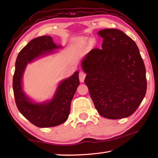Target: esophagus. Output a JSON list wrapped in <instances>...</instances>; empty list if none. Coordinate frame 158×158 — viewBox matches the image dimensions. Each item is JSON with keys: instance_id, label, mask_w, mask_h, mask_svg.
<instances>
[{"instance_id": "34e87169", "label": "esophagus", "mask_w": 158, "mask_h": 158, "mask_svg": "<svg viewBox=\"0 0 158 158\" xmlns=\"http://www.w3.org/2000/svg\"><path fill=\"white\" fill-rule=\"evenodd\" d=\"M85 74L84 73V72H79V81L81 82H84V79H85Z\"/></svg>"}]
</instances>
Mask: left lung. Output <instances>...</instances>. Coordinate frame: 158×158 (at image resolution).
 <instances>
[{
    "label": "left lung",
    "mask_w": 158,
    "mask_h": 158,
    "mask_svg": "<svg viewBox=\"0 0 158 158\" xmlns=\"http://www.w3.org/2000/svg\"><path fill=\"white\" fill-rule=\"evenodd\" d=\"M102 49H93L81 60L84 80L100 116L121 119L132 115L145 97L146 68L137 44L118 29L98 32Z\"/></svg>",
    "instance_id": "8db88e82"
}]
</instances>
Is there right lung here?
Returning <instances> with one entry per match:
<instances>
[{
    "label": "right lung",
    "mask_w": 158,
    "mask_h": 158,
    "mask_svg": "<svg viewBox=\"0 0 158 158\" xmlns=\"http://www.w3.org/2000/svg\"><path fill=\"white\" fill-rule=\"evenodd\" d=\"M60 47L53 42L51 36L36 37L21 50L16 60L12 83L16 105L26 119L39 127L57 126L68 119L72 100L79 85V72L63 80L52 100L42 103L34 102L26 95L22 87L23 74L28 63L52 53Z\"/></svg>",
    "instance_id": "right-lung-1"
}]
</instances>
